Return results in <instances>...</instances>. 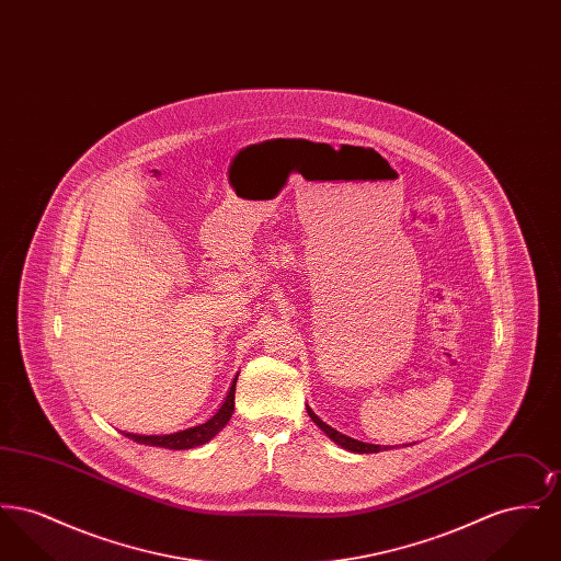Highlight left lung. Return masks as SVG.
<instances>
[{"mask_svg": "<svg viewBox=\"0 0 561 561\" xmlns=\"http://www.w3.org/2000/svg\"><path fill=\"white\" fill-rule=\"evenodd\" d=\"M309 412V410H307ZM309 414H313V412H309ZM316 416V414H313ZM311 416V419H313ZM316 423L320 425L325 433H330V437L339 444V446H343V448H347V450H355V453H370V450H374V448H378V446H373V444H364V442H357V439H351V437H347V435H341L339 431H334V428L328 427L325 423H321L320 419L316 416Z\"/></svg>", "mask_w": 561, "mask_h": 561, "instance_id": "obj_1", "label": "left lung"}]
</instances>
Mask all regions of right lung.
<instances>
[{"mask_svg":"<svg viewBox=\"0 0 561 561\" xmlns=\"http://www.w3.org/2000/svg\"><path fill=\"white\" fill-rule=\"evenodd\" d=\"M231 414H233V401L225 403L208 423H204L199 427L187 428V431H181L174 435H163V437L161 435L142 437V435H133V433H126V435L134 437L136 442H145L151 446H161V448H170V450H191V448H197V446H204L206 442H210L214 435L229 423Z\"/></svg>","mask_w":561,"mask_h":561,"instance_id":"add662e5","label":"right lung"}]
</instances>
